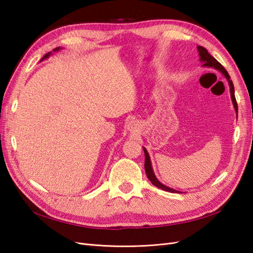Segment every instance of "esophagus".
I'll use <instances>...</instances> for the list:
<instances>
[{"label":"esophagus","mask_w":253,"mask_h":253,"mask_svg":"<svg viewBox=\"0 0 253 253\" xmlns=\"http://www.w3.org/2000/svg\"><path fill=\"white\" fill-rule=\"evenodd\" d=\"M136 126L137 125L135 124V121H129V124L127 125V129H129V131H134Z\"/></svg>","instance_id":"obj_1"}]
</instances>
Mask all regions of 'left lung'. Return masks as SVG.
<instances>
[{"label":"left lung","instance_id":"1","mask_svg":"<svg viewBox=\"0 0 253 253\" xmlns=\"http://www.w3.org/2000/svg\"><path fill=\"white\" fill-rule=\"evenodd\" d=\"M197 49H198V53H200V56H201V61L204 63V64H203L204 66H209V67L216 68V70H218V71H219L221 74H223V75L225 76V77L227 78V80H228V82H229V86H230L231 99H232V101H233L234 108H235V110L237 111V103H236V99H235V95H234L233 82H232V80H231V78H230V76H229L228 72L225 70V67H224L223 65H221L215 58H213V57L210 55V53L208 52V50H207L205 47L198 46ZM143 151H144V157H145V159H144V170H145V173H147V176H148V178L150 179V181L153 183V185L156 186V187L159 188V189H163V190L168 191V192H171V193H175V192L177 193L178 191H176V190H174V189H171V188H169V187H166V186L163 185V183H160V182L157 180V178L155 177V175H154V172H153V170H152L151 160H150V156H149V154H148V152H147V150H145L144 148H143Z\"/></svg>","mask_w":253,"mask_h":253}]
</instances>
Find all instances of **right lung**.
<instances>
[{"mask_svg":"<svg viewBox=\"0 0 253 253\" xmlns=\"http://www.w3.org/2000/svg\"><path fill=\"white\" fill-rule=\"evenodd\" d=\"M58 49H59V47H57V48H55V49H53V51H56V50H58ZM49 55H50V52H47V53H46V55H45V56L43 57V59H45V58H47V57H48Z\"/></svg>","mask_w":253,"mask_h":253,"instance_id":"right-lung-1","label":"right lung"}]
</instances>
